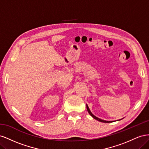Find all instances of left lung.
<instances>
[{"label": "left lung", "mask_w": 149, "mask_h": 149, "mask_svg": "<svg viewBox=\"0 0 149 149\" xmlns=\"http://www.w3.org/2000/svg\"><path fill=\"white\" fill-rule=\"evenodd\" d=\"M86 108H87V110H88V112H89V114L90 115H91L94 119H95L96 120H98V121H100V122H101V123H112V122H114L113 120H112V121H111V120H102V119H101L98 118H97L96 116H95L93 114V113L91 112V111H90V109H89V108L88 104H86ZM119 120H121V119H119Z\"/></svg>", "instance_id": "obj_1"}]
</instances>
